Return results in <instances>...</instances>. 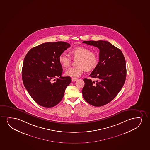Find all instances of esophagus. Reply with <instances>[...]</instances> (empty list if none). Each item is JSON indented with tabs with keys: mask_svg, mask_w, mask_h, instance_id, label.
Listing matches in <instances>:
<instances>
[{
	"mask_svg": "<svg viewBox=\"0 0 150 150\" xmlns=\"http://www.w3.org/2000/svg\"><path fill=\"white\" fill-rule=\"evenodd\" d=\"M71 80H72V82H75V81H76L78 80V78H72Z\"/></svg>",
	"mask_w": 150,
	"mask_h": 150,
	"instance_id": "obj_1",
	"label": "esophagus"
}]
</instances>
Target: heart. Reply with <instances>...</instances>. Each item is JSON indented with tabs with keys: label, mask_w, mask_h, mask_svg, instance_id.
<instances>
[{
	"label": "heart",
	"mask_w": 150,
	"mask_h": 150,
	"mask_svg": "<svg viewBox=\"0 0 150 150\" xmlns=\"http://www.w3.org/2000/svg\"><path fill=\"white\" fill-rule=\"evenodd\" d=\"M70 54L74 58H78L76 61V67H70L65 71V74L70 77L80 76L85 70L90 71L96 67L98 62L97 54L94 51H90L88 47L79 46L70 50ZM59 62L63 68H67L70 64L71 59L65 53L59 55Z\"/></svg>",
	"instance_id": "b5f03b06"
}]
</instances>
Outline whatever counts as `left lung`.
<instances>
[{
  "label": "left lung",
  "instance_id": "1",
  "mask_svg": "<svg viewBox=\"0 0 150 150\" xmlns=\"http://www.w3.org/2000/svg\"><path fill=\"white\" fill-rule=\"evenodd\" d=\"M83 43L98 47L99 58L90 77L95 82L85 78L82 89L83 98L90 104L101 106L108 104L117 95L125 83L126 61L121 51L107 41H83Z\"/></svg>",
  "mask_w": 150,
  "mask_h": 150
}]
</instances>
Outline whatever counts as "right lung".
<instances>
[{
    "mask_svg": "<svg viewBox=\"0 0 150 150\" xmlns=\"http://www.w3.org/2000/svg\"><path fill=\"white\" fill-rule=\"evenodd\" d=\"M70 46L66 42H45L30 50L24 58L22 70L24 85L41 106L52 108L58 104L71 82L70 76H61L62 67L58 59Z\"/></svg>",
    "mask_w": 150,
    "mask_h": 150,
    "instance_id": "obj_1",
    "label": "right lung"
}]
</instances>
